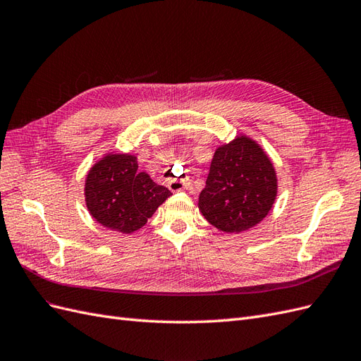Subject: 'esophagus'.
<instances>
[{
    "label": "esophagus",
    "mask_w": 361,
    "mask_h": 361,
    "mask_svg": "<svg viewBox=\"0 0 361 361\" xmlns=\"http://www.w3.org/2000/svg\"><path fill=\"white\" fill-rule=\"evenodd\" d=\"M184 186H186V184H184V181H181V180H169L168 181V188L172 192H180L184 189Z\"/></svg>",
    "instance_id": "obj_1"
}]
</instances>
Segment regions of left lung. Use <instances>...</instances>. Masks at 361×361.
I'll list each match as a JSON object with an SVG mask.
<instances>
[{
    "instance_id": "left-lung-1",
    "label": "left lung",
    "mask_w": 361,
    "mask_h": 361,
    "mask_svg": "<svg viewBox=\"0 0 361 361\" xmlns=\"http://www.w3.org/2000/svg\"><path fill=\"white\" fill-rule=\"evenodd\" d=\"M276 197L269 157L250 137L239 136L216 149L198 207L216 228L240 233L266 218Z\"/></svg>"
}]
</instances>
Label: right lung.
I'll return each mask as SVG.
<instances>
[{
	"label": "right lung",
	"mask_w": 361,
	"mask_h": 361,
	"mask_svg": "<svg viewBox=\"0 0 361 361\" xmlns=\"http://www.w3.org/2000/svg\"><path fill=\"white\" fill-rule=\"evenodd\" d=\"M137 169L135 156L109 154L89 171L85 188L87 210L106 228L126 234L142 228L172 195Z\"/></svg>",
	"instance_id": "right-lung-1"
}]
</instances>
